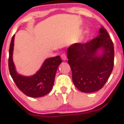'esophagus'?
Here are the masks:
<instances>
[{"label": "esophagus", "mask_w": 124, "mask_h": 124, "mask_svg": "<svg viewBox=\"0 0 124 124\" xmlns=\"http://www.w3.org/2000/svg\"><path fill=\"white\" fill-rule=\"evenodd\" d=\"M61 59L63 60H66V54H64V53H62V54H61Z\"/></svg>", "instance_id": "34e87169"}]
</instances>
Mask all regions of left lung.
<instances>
[{
    "instance_id": "8db88e82",
    "label": "left lung",
    "mask_w": 124,
    "mask_h": 124,
    "mask_svg": "<svg viewBox=\"0 0 124 124\" xmlns=\"http://www.w3.org/2000/svg\"><path fill=\"white\" fill-rule=\"evenodd\" d=\"M100 48L103 49V54L97 56V50ZM67 56L76 87L83 93H93L102 88L112 71L113 42L106 30L102 27L96 38L69 47Z\"/></svg>"
}]
</instances>
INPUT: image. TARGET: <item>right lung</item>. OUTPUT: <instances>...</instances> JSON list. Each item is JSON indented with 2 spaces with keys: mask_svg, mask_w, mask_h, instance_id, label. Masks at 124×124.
Here are the masks:
<instances>
[{
  "mask_svg": "<svg viewBox=\"0 0 124 124\" xmlns=\"http://www.w3.org/2000/svg\"><path fill=\"white\" fill-rule=\"evenodd\" d=\"M14 37H12L9 48L8 69L14 83L24 94L31 97H39L47 94L52 89L56 72L62 63L60 56L45 60L40 70L35 75L25 77L16 72L12 60Z\"/></svg>",
  "mask_w": 124,
  "mask_h": 124,
  "instance_id": "1",
  "label": "right lung"
}]
</instances>
